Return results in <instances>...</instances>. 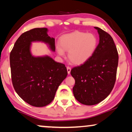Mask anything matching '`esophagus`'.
<instances>
[{
  "instance_id": "esophagus-1",
  "label": "esophagus",
  "mask_w": 132,
  "mask_h": 132,
  "mask_svg": "<svg viewBox=\"0 0 132 132\" xmlns=\"http://www.w3.org/2000/svg\"><path fill=\"white\" fill-rule=\"evenodd\" d=\"M67 72H68V74H70V72H71V68L70 67H67Z\"/></svg>"
}]
</instances>
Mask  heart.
<instances>
[{
	"label": "heart",
	"instance_id": "heart-1",
	"mask_svg": "<svg viewBox=\"0 0 132 132\" xmlns=\"http://www.w3.org/2000/svg\"><path fill=\"white\" fill-rule=\"evenodd\" d=\"M56 48L58 55L64 56L67 51L68 57L72 64L81 65L87 61L96 51L98 39L93 33L74 31L62 36Z\"/></svg>",
	"mask_w": 132,
	"mask_h": 132
}]
</instances>
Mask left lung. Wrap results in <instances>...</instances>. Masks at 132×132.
I'll return each mask as SVG.
<instances>
[{"instance_id": "1", "label": "left lung", "mask_w": 132, "mask_h": 132, "mask_svg": "<svg viewBox=\"0 0 132 132\" xmlns=\"http://www.w3.org/2000/svg\"><path fill=\"white\" fill-rule=\"evenodd\" d=\"M94 28L99 36L96 51L87 61L71 71L75 80L74 96L86 105L98 104L110 95L116 82L118 62V52L111 36L100 28Z\"/></svg>"}]
</instances>
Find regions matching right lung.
Listing matches in <instances>:
<instances>
[{"label": "right lung", "instance_id": "1", "mask_svg": "<svg viewBox=\"0 0 132 132\" xmlns=\"http://www.w3.org/2000/svg\"><path fill=\"white\" fill-rule=\"evenodd\" d=\"M46 28H36L21 35L10 53L13 86L17 94L28 104L42 107L55 98L59 86L67 76L64 64L50 56H34L32 42H42L55 51V39L47 34Z\"/></svg>", "mask_w": 132, "mask_h": 132}]
</instances>
